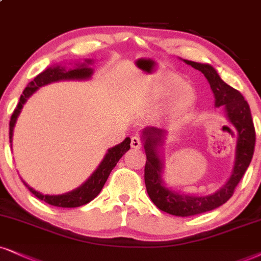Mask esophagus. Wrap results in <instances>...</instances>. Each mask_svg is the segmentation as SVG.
<instances>
[{"instance_id": "34e87169", "label": "esophagus", "mask_w": 261, "mask_h": 261, "mask_svg": "<svg viewBox=\"0 0 261 261\" xmlns=\"http://www.w3.org/2000/svg\"><path fill=\"white\" fill-rule=\"evenodd\" d=\"M130 145L133 149H140L141 147V141L138 137H133L130 140Z\"/></svg>"}]
</instances>
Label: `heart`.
Returning <instances> with one entry per match:
<instances>
[{
  "label": "heart",
  "instance_id": "obj_1",
  "mask_svg": "<svg viewBox=\"0 0 261 261\" xmlns=\"http://www.w3.org/2000/svg\"><path fill=\"white\" fill-rule=\"evenodd\" d=\"M195 98L192 87L186 86L182 80L165 76L149 86L145 100L150 105H160L165 102L161 114L166 120H173L185 114L194 104Z\"/></svg>",
  "mask_w": 261,
  "mask_h": 261
}]
</instances>
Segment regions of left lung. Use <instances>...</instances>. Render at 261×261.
Instances as JSON below:
<instances>
[{"label":"left lung","instance_id":"left-lung-1","mask_svg":"<svg viewBox=\"0 0 261 261\" xmlns=\"http://www.w3.org/2000/svg\"><path fill=\"white\" fill-rule=\"evenodd\" d=\"M181 60L203 73L213 92L214 106H223L227 121L232 124L237 133L234 163L229 180L214 194L196 195L176 191L165 181L162 147L167 132L156 127H146L141 130V140L146 153L144 179L147 195L161 211L176 217H190L213 211L229 201L252 161L255 145V130L248 102L244 100L239 91L221 80L219 73L211 64Z\"/></svg>","mask_w":261,"mask_h":261}]
</instances>
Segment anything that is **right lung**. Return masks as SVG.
Wrapping results in <instances>:
<instances>
[{
  "label": "right lung",
  "instance_id": "obj_1",
  "mask_svg": "<svg viewBox=\"0 0 261 261\" xmlns=\"http://www.w3.org/2000/svg\"><path fill=\"white\" fill-rule=\"evenodd\" d=\"M93 63H94L93 59H85L83 63H75V66L72 67H65L62 64L60 65H53L50 67H47L44 71H42L40 75L35 77L34 81L29 83L27 88L22 92L17 108H15V110L11 117V122H9V141L12 143L13 140V130H14L15 122H17L18 116L20 115L22 106H24L25 102L28 101V99L35 92H37L41 87L47 86L53 82L71 81V80L72 81H75V80L76 81H83V80L92 79L93 73H94V69H92ZM129 149L130 138H125L121 144L115 145L114 147H110L108 150V152L105 153L104 159H102L100 165L98 166V168L92 173V175L82 185H80L79 188L72 190V191L66 192V194L43 195L41 192L36 191L35 189H32L24 180H21L24 182V185L30 190V192H32L38 199H42V201H44L48 204L62 208L80 207V205L87 204L88 202H91L92 199H94L96 196L100 194L102 186H104L109 175H110L111 170L117 165L118 160Z\"/></svg>",
  "mask_w": 261,
  "mask_h": 261
}]
</instances>
